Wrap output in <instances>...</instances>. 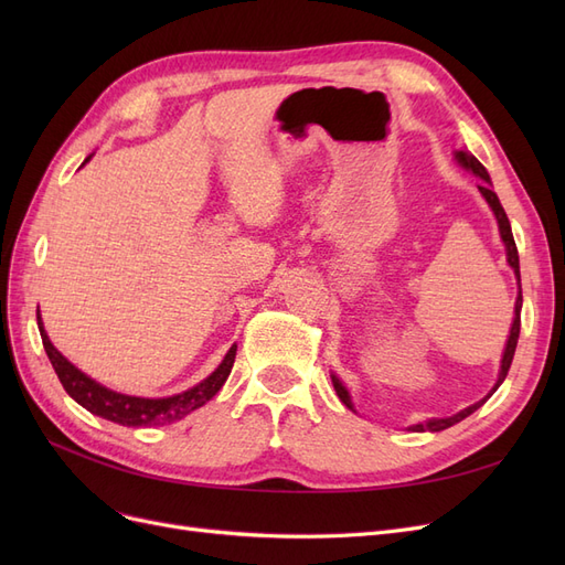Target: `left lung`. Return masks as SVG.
<instances>
[{"mask_svg": "<svg viewBox=\"0 0 565 565\" xmlns=\"http://www.w3.org/2000/svg\"><path fill=\"white\" fill-rule=\"evenodd\" d=\"M457 162L461 164V167H467L469 172H473L476 177H481L483 179V183L478 185V191L483 193V198L488 200V204L492 207V212H494V216H498V224H500V235H502V241H504V245H507V262H509V266L514 268V273H516V278H519V289H521V270H519V249H516V243H514V235H511V226H509V218H507V212H504V207L500 204V200H498V195H494L492 191H490V177H488V172H486V167L478 162L473 156H469L467 150H459L457 152ZM521 303H523V297H521V292H519V299H516V316H514V324H511V332H509V341H507V349H504V358H502V370H500V377H498V384H494V388L492 391H498V386L504 382V377H507V372H509V367H511V361H514V351H516V344H519V332H521ZM332 384H334V391H337V396L341 398V403H344L347 407H351L353 409V405H351V398H349V391L341 386V382L337 380V377H332ZM492 391L488 393V396L483 398V401H478V403H473V405H469L467 409H461V413H457L455 417H446V419H429L426 424H415L413 426V431H443V429H448V426H452V424H457V422H461L465 417H469L473 409H478L481 407L490 396H492Z\"/></svg>", "mask_w": 565, "mask_h": 565, "instance_id": "1", "label": "left lung"}]
</instances>
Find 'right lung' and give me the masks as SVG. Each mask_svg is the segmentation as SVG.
<instances>
[{
  "instance_id": "right-lung-1",
  "label": "right lung",
  "mask_w": 565,
  "mask_h": 565,
  "mask_svg": "<svg viewBox=\"0 0 565 565\" xmlns=\"http://www.w3.org/2000/svg\"><path fill=\"white\" fill-rule=\"evenodd\" d=\"M38 324H40L44 351L49 355L51 365H54L63 388L67 391V396L75 398L82 407H87L89 413L104 417V419H110L115 424H122V426H160V424H172V422L185 417L188 413H193V409L202 407L210 398L216 396L218 388L224 386V382L228 380L231 367L235 363V351H237V347H231V351L224 358V363H221L210 374V377L204 380V382H200L198 386L179 393V396L152 401V398L122 396V393H115V391H110L106 386L96 384L94 380L87 377V374L79 372L75 365L67 363L65 358L54 349V344H51L46 332H44L40 309H38Z\"/></svg>"
}]
</instances>
